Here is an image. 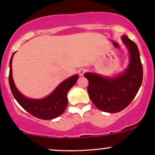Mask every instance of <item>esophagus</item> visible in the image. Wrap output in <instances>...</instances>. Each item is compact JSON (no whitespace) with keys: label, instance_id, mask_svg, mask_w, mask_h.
<instances>
[{"label":"esophagus","instance_id":"obj_1","mask_svg":"<svg viewBox=\"0 0 155 155\" xmlns=\"http://www.w3.org/2000/svg\"><path fill=\"white\" fill-rule=\"evenodd\" d=\"M78 74H79L81 76H82L83 75V74H84L85 72H86V69L84 68V67H82V68H80L79 70H78Z\"/></svg>","mask_w":155,"mask_h":155}]
</instances>
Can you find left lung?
<instances>
[{
  "label": "left lung",
  "mask_w": 155,
  "mask_h": 155,
  "mask_svg": "<svg viewBox=\"0 0 155 155\" xmlns=\"http://www.w3.org/2000/svg\"><path fill=\"white\" fill-rule=\"evenodd\" d=\"M122 41L128 48L130 61L124 72L114 78L86 72L87 90L94 105L103 112L114 113L126 108L139 91L143 81V67L137 45L125 35Z\"/></svg>",
  "instance_id": "obj_1"
}]
</instances>
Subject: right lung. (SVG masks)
<instances>
[{
  "label": "right lung",
  "mask_w": 155,
  "mask_h": 155,
  "mask_svg": "<svg viewBox=\"0 0 155 155\" xmlns=\"http://www.w3.org/2000/svg\"><path fill=\"white\" fill-rule=\"evenodd\" d=\"M14 54L15 52L12 54L9 63L10 71L8 81L11 91L16 101L24 110L39 119L52 120L62 114L68 103L67 93L77 82L79 78L78 74H74L61 82L51 94L43 99H34L27 98L18 91L13 80L12 63Z\"/></svg>",
  "instance_id": "1"
}]
</instances>
